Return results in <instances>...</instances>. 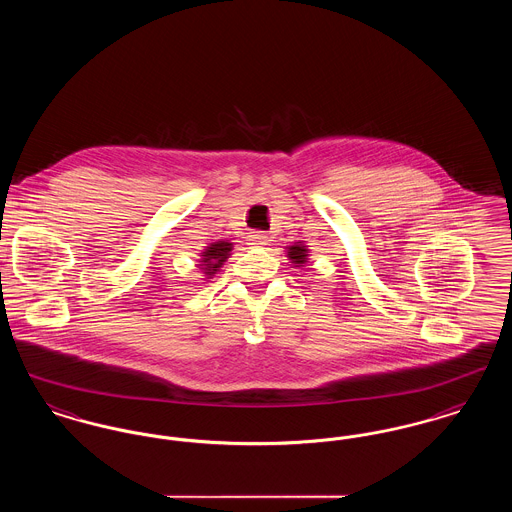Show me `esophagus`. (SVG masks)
I'll use <instances>...</instances> for the list:
<instances>
[{
    "instance_id": "1",
    "label": "esophagus",
    "mask_w": 512,
    "mask_h": 512,
    "mask_svg": "<svg viewBox=\"0 0 512 512\" xmlns=\"http://www.w3.org/2000/svg\"><path fill=\"white\" fill-rule=\"evenodd\" d=\"M249 242H251V245H255V247H263V245H268L270 240H268L267 234H263V232H251Z\"/></svg>"
}]
</instances>
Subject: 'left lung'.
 I'll use <instances>...</instances> for the list:
<instances>
[{
    "instance_id": "8db88e82",
    "label": "left lung",
    "mask_w": 512,
    "mask_h": 512,
    "mask_svg": "<svg viewBox=\"0 0 512 512\" xmlns=\"http://www.w3.org/2000/svg\"><path fill=\"white\" fill-rule=\"evenodd\" d=\"M309 245L303 242H295V244L286 247V257L292 261L297 268L305 267V263L309 261Z\"/></svg>"
}]
</instances>
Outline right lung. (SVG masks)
<instances>
[{"label":"right lung","instance_id":"right-lung-1","mask_svg":"<svg viewBox=\"0 0 512 512\" xmlns=\"http://www.w3.org/2000/svg\"><path fill=\"white\" fill-rule=\"evenodd\" d=\"M232 249H234V244H230L228 240H219V242H213V244L207 245L201 253H199V265L197 267L201 268V272H203V276H205V280H209V278H213L217 272H219L220 267L228 261V257L232 255Z\"/></svg>","mask_w":512,"mask_h":512}]
</instances>
